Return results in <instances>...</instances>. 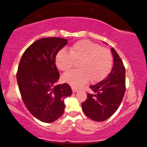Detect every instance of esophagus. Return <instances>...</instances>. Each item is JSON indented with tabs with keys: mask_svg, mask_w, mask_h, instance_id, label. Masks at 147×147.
Masks as SVG:
<instances>
[{
	"mask_svg": "<svg viewBox=\"0 0 147 147\" xmlns=\"http://www.w3.org/2000/svg\"><path fill=\"white\" fill-rule=\"evenodd\" d=\"M72 92L73 93H75V92H77V91H78V89H77V88H72Z\"/></svg>",
	"mask_w": 147,
	"mask_h": 147,
	"instance_id": "34e87169",
	"label": "esophagus"
}]
</instances>
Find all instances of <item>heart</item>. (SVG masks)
I'll use <instances>...</instances> for the list:
<instances>
[{
	"mask_svg": "<svg viewBox=\"0 0 147 147\" xmlns=\"http://www.w3.org/2000/svg\"><path fill=\"white\" fill-rule=\"evenodd\" d=\"M79 62V69L64 74L62 77L65 83L79 88L91 82H99L109 75L112 68L113 57L110 51L101 47L90 40L79 41L70 49L58 52L55 57L56 66L60 70L66 72Z\"/></svg>",
	"mask_w": 147,
	"mask_h": 147,
	"instance_id": "heart-1",
	"label": "heart"
}]
</instances>
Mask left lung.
I'll return each mask as SVG.
<instances>
[{
	"mask_svg": "<svg viewBox=\"0 0 147 147\" xmlns=\"http://www.w3.org/2000/svg\"><path fill=\"white\" fill-rule=\"evenodd\" d=\"M114 65L105 79L90 86L92 93L81 104L84 114L95 121H104L114 114L121 105L125 92V68L114 48L111 49Z\"/></svg>",
	"mask_w": 147,
	"mask_h": 147,
	"instance_id": "1",
	"label": "left lung"
}]
</instances>
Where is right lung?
I'll use <instances>...</instances> for the list:
<instances>
[{
  "label": "right lung",
  "instance_id": "right-lung-1",
  "mask_svg": "<svg viewBox=\"0 0 147 147\" xmlns=\"http://www.w3.org/2000/svg\"><path fill=\"white\" fill-rule=\"evenodd\" d=\"M68 44L61 38L40 39L26 49L16 75L24 105L29 112L44 123L55 121L64 112V98L72 94L68 84L55 85L59 73L55 65L57 54Z\"/></svg>",
  "mask_w": 147,
  "mask_h": 147
}]
</instances>
